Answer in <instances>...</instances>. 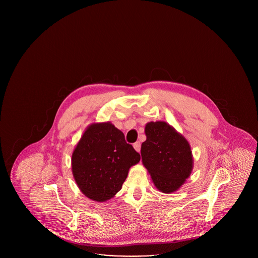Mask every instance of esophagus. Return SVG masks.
I'll use <instances>...</instances> for the list:
<instances>
[{
  "label": "esophagus",
  "mask_w": 258,
  "mask_h": 258,
  "mask_svg": "<svg viewBox=\"0 0 258 258\" xmlns=\"http://www.w3.org/2000/svg\"><path fill=\"white\" fill-rule=\"evenodd\" d=\"M134 148H135V150L137 151V152H140V149H141V144H140V142H135V144H134Z\"/></svg>",
  "instance_id": "1"
}]
</instances>
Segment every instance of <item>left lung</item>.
Instances as JSON below:
<instances>
[{"label": "left lung", "instance_id": "left-lung-1", "mask_svg": "<svg viewBox=\"0 0 258 258\" xmlns=\"http://www.w3.org/2000/svg\"><path fill=\"white\" fill-rule=\"evenodd\" d=\"M145 135L147 139L141 145V157L154 184L164 194L178 190L194 167L189 143L162 121L148 123Z\"/></svg>", "mask_w": 258, "mask_h": 258}]
</instances>
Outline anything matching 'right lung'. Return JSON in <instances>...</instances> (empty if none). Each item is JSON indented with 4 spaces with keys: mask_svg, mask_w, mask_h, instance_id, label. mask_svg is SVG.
Listing matches in <instances>:
<instances>
[{
    "mask_svg": "<svg viewBox=\"0 0 258 258\" xmlns=\"http://www.w3.org/2000/svg\"><path fill=\"white\" fill-rule=\"evenodd\" d=\"M140 155L110 122L92 123L86 128L72 157L73 175L85 197L104 202L122 188L130 168Z\"/></svg>",
    "mask_w": 258,
    "mask_h": 258,
    "instance_id": "1",
    "label": "right lung"
}]
</instances>
